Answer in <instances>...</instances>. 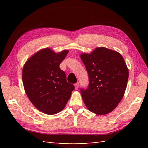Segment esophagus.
Wrapping results in <instances>:
<instances>
[{"mask_svg": "<svg viewBox=\"0 0 148 148\" xmlns=\"http://www.w3.org/2000/svg\"><path fill=\"white\" fill-rule=\"evenodd\" d=\"M78 86H79V83H78V82L76 83L75 84V89H78Z\"/></svg>", "mask_w": 148, "mask_h": 148, "instance_id": "34e87169", "label": "esophagus"}]
</instances>
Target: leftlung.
I'll return each mask as SVG.
<instances>
[{
  "label": "left lung",
  "mask_w": 148,
  "mask_h": 148,
  "mask_svg": "<svg viewBox=\"0 0 148 148\" xmlns=\"http://www.w3.org/2000/svg\"><path fill=\"white\" fill-rule=\"evenodd\" d=\"M80 58L89 80L88 87L80 89L85 105L97 115L110 112L126 90L128 69L123 57L118 52L101 47L91 53H81Z\"/></svg>",
  "instance_id": "left-lung-1"
}]
</instances>
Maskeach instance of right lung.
Returning <instances> with one entry per match:
<instances>
[{
  "label": "right lung",
  "mask_w": 148,
  "mask_h": 148,
  "mask_svg": "<svg viewBox=\"0 0 148 148\" xmlns=\"http://www.w3.org/2000/svg\"><path fill=\"white\" fill-rule=\"evenodd\" d=\"M68 53V50L56 53L45 48L31 56L23 66L22 79L26 95L36 108L46 114L63 110L75 89L59 67Z\"/></svg>",
  "instance_id": "right-lung-1"
}]
</instances>
